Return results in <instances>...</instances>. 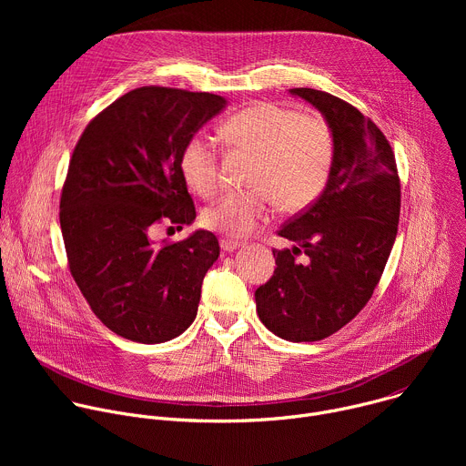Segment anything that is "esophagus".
Listing matches in <instances>:
<instances>
[{"label":"esophagus","mask_w":466,"mask_h":466,"mask_svg":"<svg viewBox=\"0 0 466 466\" xmlns=\"http://www.w3.org/2000/svg\"><path fill=\"white\" fill-rule=\"evenodd\" d=\"M243 243L241 241H234V239H221V248L225 250V252H232V250H236V248H239Z\"/></svg>","instance_id":"1"}]
</instances>
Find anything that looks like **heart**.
<instances>
[{
    "instance_id": "obj_1",
    "label": "heart",
    "mask_w": 466,
    "mask_h": 466,
    "mask_svg": "<svg viewBox=\"0 0 466 466\" xmlns=\"http://www.w3.org/2000/svg\"><path fill=\"white\" fill-rule=\"evenodd\" d=\"M221 132L228 146L258 155L248 177V184L258 187L218 198L203 214L208 228L243 238L269 219L273 198L282 212L293 214L308 208L322 191L331 160V137L322 119L259 101L230 116ZM180 171L191 189L212 195L219 186L216 144L193 135L182 147Z\"/></svg>"
}]
</instances>
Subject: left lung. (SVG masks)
<instances>
[{
	"mask_svg": "<svg viewBox=\"0 0 466 466\" xmlns=\"http://www.w3.org/2000/svg\"><path fill=\"white\" fill-rule=\"evenodd\" d=\"M315 106L331 135V164L317 201L279 230L291 248L273 250L277 269L254 293L275 336L320 341L369 302L396 239L400 178L383 132L328 92L291 88Z\"/></svg>",
	"mask_w": 466,
	"mask_h": 466,
	"instance_id": "1",
	"label": "left lung"
}]
</instances>
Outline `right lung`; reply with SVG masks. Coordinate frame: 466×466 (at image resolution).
Returning a JSON list of instances; mask_svg holds the SVG:
<instances>
[{
	"instance_id": "obj_1",
	"label": "right lung",
	"mask_w": 466,
	"mask_h": 466,
	"mask_svg": "<svg viewBox=\"0 0 466 466\" xmlns=\"http://www.w3.org/2000/svg\"><path fill=\"white\" fill-rule=\"evenodd\" d=\"M225 106L216 94L142 86L97 114L76 146L60 197L66 254L92 311L125 339L166 343L195 320L219 241L195 230L160 245L153 230L193 223L180 153Z\"/></svg>"
}]
</instances>
